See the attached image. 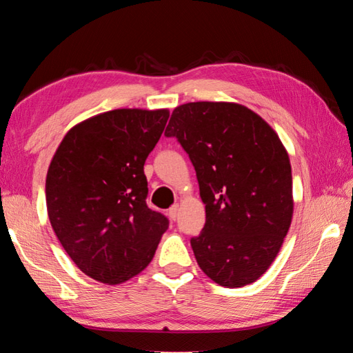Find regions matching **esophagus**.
Masks as SVG:
<instances>
[{"instance_id": "34e87169", "label": "esophagus", "mask_w": 353, "mask_h": 353, "mask_svg": "<svg viewBox=\"0 0 353 353\" xmlns=\"http://www.w3.org/2000/svg\"><path fill=\"white\" fill-rule=\"evenodd\" d=\"M177 213H179V205H172L171 208H170V212H168V214H170V218L174 221L176 218H177Z\"/></svg>"}]
</instances>
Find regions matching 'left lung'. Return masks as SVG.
<instances>
[{"label":"left lung","instance_id":"1","mask_svg":"<svg viewBox=\"0 0 353 353\" xmlns=\"http://www.w3.org/2000/svg\"><path fill=\"white\" fill-rule=\"evenodd\" d=\"M176 137L196 170L205 224L191 248L214 283H254L288 234L292 176L288 152L270 124L236 103H187L172 110Z\"/></svg>","mask_w":353,"mask_h":353}]
</instances>
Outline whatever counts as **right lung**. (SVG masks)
Masks as SVG:
<instances>
[{
    "instance_id": "obj_1",
    "label": "right lung",
    "mask_w": 353,
    "mask_h": 353,
    "mask_svg": "<svg viewBox=\"0 0 353 353\" xmlns=\"http://www.w3.org/2000/svg\"><path fill=\"white\" fill-rule=\"evenodd\" d=\"M168 117V109H115L83 119L48 168L52 230L74 265L101 283L140 274L168 229V219L146 205L143 171Z\"/></svg>"
}]
</instances>
